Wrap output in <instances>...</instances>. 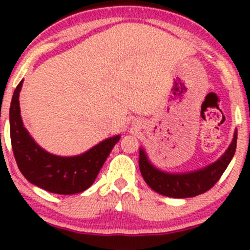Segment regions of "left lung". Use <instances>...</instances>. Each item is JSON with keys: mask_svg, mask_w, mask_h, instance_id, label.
Segmentation results:
<instances>
[{"mask_svg": "<svg viewBox=\"0 0 250 250\" xmlns=\"http://www.w3.org/2000/svg\"><path fill=\"white\" fill-rule=\"evenodd\" d=\"M237 145V130L232 143L223 156L202 169L188 173H167L157 169L147 158L145 150H139V168L145 183L157 193L173 198H188L204 193L213 188L232 160Z\"/></svg>", "mask_w": 250, "mask_h": 250, "instance_id": "obj_1", "label": "left lung"}]
</instances>
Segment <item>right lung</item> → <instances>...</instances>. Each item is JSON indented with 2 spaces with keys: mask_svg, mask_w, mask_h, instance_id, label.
<instances>
[{
  "mask_svg": "<svg viewBox=\"0 0 250 250\" xmlns=\"http://www.w3.org/2000/svg\"><path fill=\"white\" fill-rule=\"evenodd\" d=\"M21 85L22 80L14 90L9 107L12 148L19 170L30 183L48 192L58 195L83 192L94 183L121 135L100 141L77 156L64 157L47 152L24 127L19 106Z\"/></svg>",
  "mask_w": 250,
  "mask_h": 250,
  "instance_id": "obj_1",
  "label": "right lung"
}]
</instances>
